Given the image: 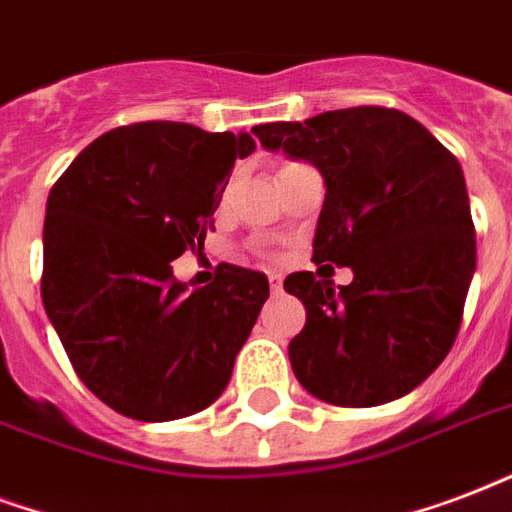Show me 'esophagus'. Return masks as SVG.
<instances>
[{
    "instance_id": "1",
    "label": "esophagus",
    "mask_w": 512,
    "mask_h": 512,
    "mask_svg": "<svg viewBox=\"0 0 512 512\" xmlns=\"http://www.w3.org/2000/svg\"><path fill=\"white\" fill-rule=\"evenodd\" d=\"M270 286H272V294H280V291H283V278L272 272V275H270Z\"/></svg>"
}]
</instances>
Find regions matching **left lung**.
Instances as JSON below:
<instances>
[{
  "mask_svg": "<svg viewBox=\"0 0 512 512\" xmlns=\"http://www.w3.org/2000/svg\"><path fill=\"white\" fill-rule=\"evenodd\" d=\"M253 134L267 151L321 172L313 261L353 272L337 291L313 272L286 278L283 288L307 310L288 343L291 370L329 405L405 397L451 351L475 275L461 164L416 118L388 107L329 110Z\"/></svg>",
  "mask_w": 512,
  "mask_h": 512,
  "instance_id": "obj_1",
  "label": "left lung"
}]
</instances>
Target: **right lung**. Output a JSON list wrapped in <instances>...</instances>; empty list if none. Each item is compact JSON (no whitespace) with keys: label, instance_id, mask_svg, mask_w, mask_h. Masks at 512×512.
I'll use <instances>...</instances> for the list:
<instances>
[{"label":"right lung","instance_id":"obj_1","mask_svg":"<svg viewBox=\"0 0 512 512\" xmlns=\"http://www.w3.org/2000/svg\"><path fill=\"white\" fill-rule=\"evenodd\" d=\"M248 132L151 121L96 137L56 180L42 229V305L78 378L137 421L194 416L224 394L270 283L221 264L172 278L202 248Z\"/></svg>","mask_w":512,"mask_h":512}]
</instances>
